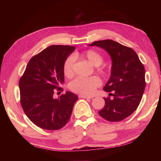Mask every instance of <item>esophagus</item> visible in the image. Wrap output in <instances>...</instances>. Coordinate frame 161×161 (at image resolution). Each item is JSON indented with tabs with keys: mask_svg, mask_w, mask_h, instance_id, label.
<instances>
[{
	"mask_svg": "<svg viewBox=\"0 0 161 161\" xmlns=\"http://www.w3.org/2000/svg\"><path fill=\"white\" fill-rule=\"evenodd\" d=\"M80 98H84V99H92L93 97H89V96H84V95H79Z\"/></svg>",
	"mask_w": 161,
	"mask_h": 161,
	"instance_id": "34e87169",
	"label": "esophagus"
}]
</instances>
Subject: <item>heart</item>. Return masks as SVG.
Listing matches in <instances>:
<instances>
[{"instance_id": "obj_1", "label": "heart", "mask_w": 161, "mask_h": 161, "mask_svg": "<svg viewBox=\"0 0 161 161\" xmlns=\"http://www.w3.org/2000/svg\"><path fill=\"white\" fill-rule=\"evenodd\" d=\"M79 57L87 59L91 64L96 67L102 64L103 61L102 54L94 50H87L81 53L75 54L73 57H68L64 62L62 69H63L64 76L70 77L73 75L74 58H79ZM101 83L102 81L100 79L95 76L87 78L78 77L71 81L69 84V88L71 91L75 93L84 95V96H89V95L93 94L94 90L101 85Z\"/></svg>"}]
</instances>
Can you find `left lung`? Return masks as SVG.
Segmentation results:
<instances>
[{"label": "left lung", "instance_id": "1", "mask_svg": "<svg viewBox=\"0 0 161 161\" xmlns=\"http://www.w3.org/2000/svg\"><path fill=\"white\" fill-rule=\"evenodd\" d=\"M89 46L104 49L112 59L111 75L103 90L112 92L114 99L103 98L105 105L99 115L108 121H121L139 105L146 86L145 68L132 48L112 40L95 41Z\"/></svg>", "mask_w": 161, "mask_h": 161}]
</instances>
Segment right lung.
<instances>
[{
  "label": "right lung",
  "instance_id": "obj_1",
  "mask_svg": "<svg viewBox=\"0 0 161 161\" xmlns=\"http://www.w3.org/2000/svg\"><path fill=\"white\" fill-rule=\"evenodd\" d=\"M75 47L51 45L32 57L19 81L20 103L28 119L37 126L55 130L65 126L78 99L70 92L54 98L55 92H63V64Z\"/></svg>",
  "mask_w": 161,
  "mask_h": 161
}]
</instances>
